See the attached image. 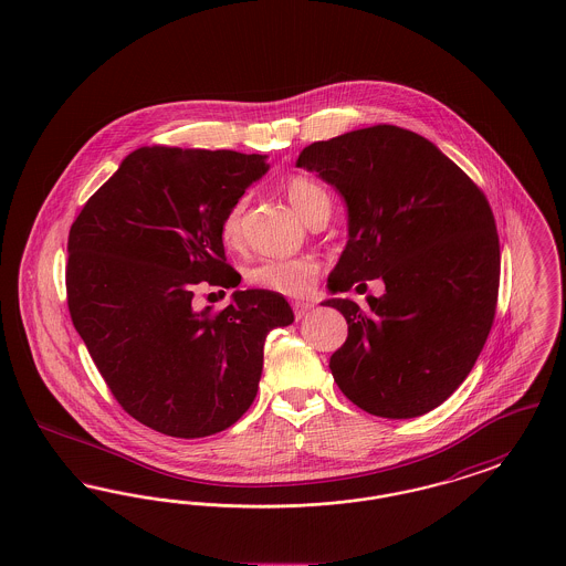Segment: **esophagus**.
I'll use <instances>...</instances> for the list:
<instances>
[{"mask_svg": "<svg viewBox=\"0 0 566 566\" xmlns=\"http://www.w3.org/2000/svg\"><path fill=\"white\" fill-rule=\"evenodd\" d=\"M293 310H295L296 321H301V318H305L310 312H314V303H310V301H295V303H293Z\"/></svg>", "mask_w": 566, "mask_h": 566, "instance_id": "1", "label": "esophagus"}]
</instances>
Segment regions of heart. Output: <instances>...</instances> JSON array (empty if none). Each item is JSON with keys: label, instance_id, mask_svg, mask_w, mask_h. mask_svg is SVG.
Instances as JSON below:
<instances>
[{"label": "heart", "instance_id": "obj_1", "mask_svg": "<svg viewBox=\"0 0 566 566\" xmlns=\"http://www.w3.org/2000/svg\"><path fill=\"white\" fill-rule=\"evenodd\" d=\"M286 197L295 206L296 212L305 218V222L316 214L324 206H331L328 192L314 180L295 176L286 182ZM243 199L235 201L220 220V240L229 248L242 245ZM318 263L312 256H295V259H265L250 268L245 277L248 284L261 291H270L277 295H305L316 275Z\"/></svg>", "mask_w": 566, "mask_h": 566}]
</instances>
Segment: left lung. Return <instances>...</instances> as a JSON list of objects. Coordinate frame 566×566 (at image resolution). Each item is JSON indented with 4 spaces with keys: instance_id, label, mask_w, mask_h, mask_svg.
<instances>
[{
    "instance_id": "obj_1",
    "label": "left lung",
    "mask_w": 566,
    "mask_h": 566,
    "mask_svg": "<svg viewBox=\"0 0 566 566\" xmlns=\"http://www.w3.org/2000/svg\"><path fill=\"white\" fill-rule=\"evenodd\" d=\"M348 208V243L328 275L333 295L381 277L360 307L326 298L348 323L331 356L339 390L379 418H416L473 369L494 321L501 250L484 192L422 135L376 125L305 146Z\"/></svg>"
}]
</instances>
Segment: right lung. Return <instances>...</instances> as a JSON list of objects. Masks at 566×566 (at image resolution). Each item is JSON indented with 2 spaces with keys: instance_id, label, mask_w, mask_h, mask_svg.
<instances>
[{
  "instance_id": "obj_1",
  "label": "right lung",
  "mask_w": 566,
  "mask_h": 566,
  "mask_svg": "<svg viewBox=\"0 0 566 566\" xmlns=\"http://www.w3.org/2000/svg\"><path fill=\"white\" fill-rule=\"evenodd\" d=\"M265 155L142 146L74 220L72 323L114 399L153 431L195 439L235 424L259 390L271 328L295 314L277 293L235 291L192 307L201 282L235 289L220 220L270 169Z\"/></svg>"
}]
</instances>
